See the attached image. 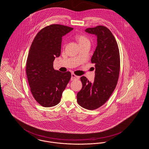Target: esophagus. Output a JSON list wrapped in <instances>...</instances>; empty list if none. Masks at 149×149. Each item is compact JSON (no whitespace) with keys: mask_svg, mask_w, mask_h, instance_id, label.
Listing matches in <instances>:
<instances>
[{"mask_svg":"<svg viewBox=\"0 0 149 149\" xmlns=\"http://www.w3.org/2000/svg\"><path fill=\"white\" fill-rule=\"evenodd\" d=\"M79 79V77L75 75L74 74H73V73L71 74V80H78V79Z\"/></svg>","mask_w":149,"mask_h":149,"instance_id":"esophagus-1","label":"esophagus"}]
</instances>
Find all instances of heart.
<instances>
[{"label": "heart", "mask_w": 149, "mask_h": 149, "mask_svg": "<svg viewBox=\"0 0 149 149\" xmlns=\"http://www.w3.org/2000/svg\"><path fill=\"white\" fill-rule=\"evenodd\" d=\"M76 39L78 41V42H79V45L83 44L85 43H90L89 39L87 37H86L85 36H83V35H78L76 37Z\"/></svg>", "instance_id": "1"}]
</instances>
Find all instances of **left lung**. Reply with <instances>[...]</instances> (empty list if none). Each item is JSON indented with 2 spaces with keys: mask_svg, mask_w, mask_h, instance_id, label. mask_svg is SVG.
Returning a JSON list of instances; mask_svg holds the SVG:
<instances>
[{
  "mask_svg": "<svg viewBox=\"0 0 149 149\" xmlns=\"http://www.w3.org/2000/svg\"><path fill=\"white\" fill-rule=\"evenodd\" d=\"M85 32L97 37V46L91 58L95 64V77L92 82L85 77L80 78L82 88L77 93V102L83 108L93 110L103 105L115 90L120 72V53L115 37L107 27L97 26Z\"/></svg>",
  "mask_w": 149,
  "mask_h": 149,
  "instance_id": "8db88e82",
  "label": "left lung"
}]
</instances>
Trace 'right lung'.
Segmentation results:
<instances>
[{"label":"right lung","mask_w":149,"mask_h":149,"mask_svg":"<svg viewBox=\"0 0 149 149\" xmlns=\"http://www.w3.org/2000/svg\"><path fill=\"white\" fill-rule=\"evenodd\" d=\"M73 29L53 24L42 29L36 36L27 58L26 72L35 100L44 107L56 105L71 78L70 72H60L53 62L61 54L62 37Z\"/></svg>","instance_id":"1"}]
</instances>
